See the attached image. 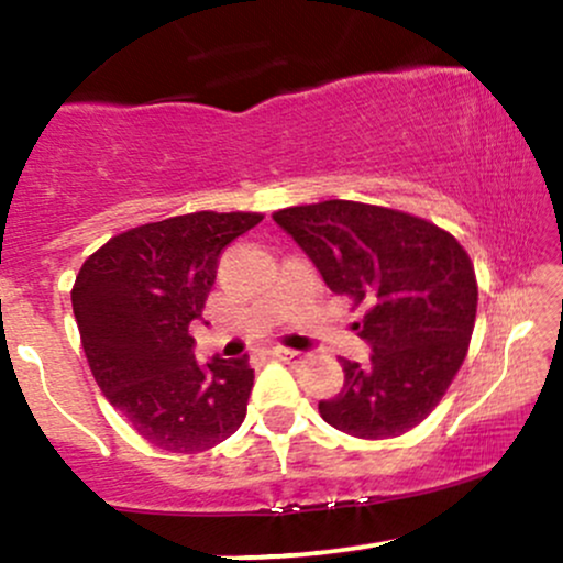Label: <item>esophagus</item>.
<instances>
[{"label":"esophagus","instance_id":"esophagus-1","mask_svg":"<svg viewBox=\"0 0 563 563\" xmlns=\"http://www.w3.org/2000/svg\"><path fill=\"white\" fill-rule=\"evenodd\" d=\"M273 354H275L277 360H283V363H294V365L303 363V354H301V352H294V349H286V346H275V349H273Z\"/></svg>","mask_w":563,"mask_h":563}]
</instances>
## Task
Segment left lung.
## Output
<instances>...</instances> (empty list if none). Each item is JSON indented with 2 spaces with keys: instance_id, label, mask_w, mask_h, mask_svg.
Wrapping results in <instances>:
<instances>
[{
  "instance_id": "left-lung-1",
  "label": "left lung",
  "mask_w": 563,
  "mask_h": 563,
  "mask_svg": "<svg viewBox=\"0 0 563 563\" xmlns=\"http://www.w3.org/2000/svg\"><path fill=\"white\" fill-rule=\"evenodd\" d=\"M325 286L365 307L354 322L371 363L341 360L344 386L318 405L322 421L360 439L416 429L466 360L476 275L448 230L384 206L322 200L275 211Z\"/></svg>"
}]
</instances>
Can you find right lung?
Wrapping results in <instances>:
<instances>
[{"instance_id":"right-lung-1","label":"right lung","mask_w":563,"mask_h":563,"mask_svg":"<svg viewBox=\"0 0 563 563\" xmlns=\"http://www.w3.org/2000/svg\"><path fill=\"white\" fill-rule=\"evenodd\" d=\"M254 211H196L140 224L97 249L70 303L89 371L115 410L161 450H211L241 429L254 371L192 354L219 254L262 222Z\"/></svg>"}]
</instances>
